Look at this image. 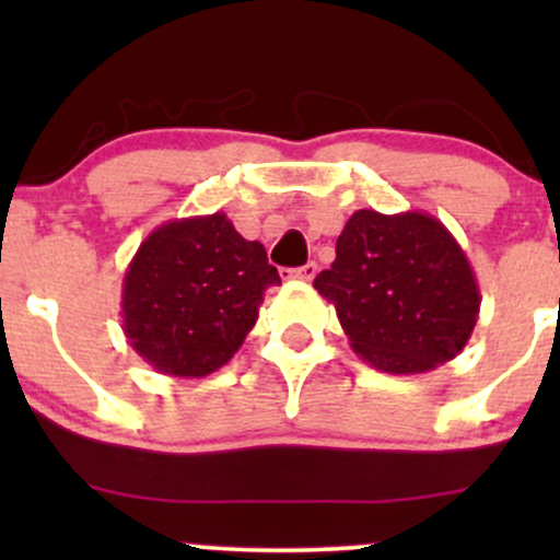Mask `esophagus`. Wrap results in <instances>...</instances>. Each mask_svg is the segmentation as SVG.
<instances>
[{
	"label": "esophagus",
	"mask_w": 560,
	"mask_h": 560,
	"mask_svg": "<svg viewBox=\"0 0 560 560\" xmlns=\"http://www.w3.org/2000/svg\"><path fill=\"white\" fill-rule=\"evenodd\" d=\"M316 273H318V262H316V260H311V262H305V266H302V268H294V271H292V279H300V281H313V279H316Z\"/></svg>",
	"instance_id": "esophagus-1"
}]
</instances>
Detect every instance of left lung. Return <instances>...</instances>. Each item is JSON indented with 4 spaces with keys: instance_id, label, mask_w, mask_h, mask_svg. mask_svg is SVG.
<instances>
[{
    "instance_id": "1",
    "label": "left lung",
    "mask_w": 560,
    "mask_h": 560,
    "mask_svg": "<svg viewBox=\"0 0 560 560\" xmlns=\"http://www.w3.org/2000/svg\"><path fill=\"white\" fill-rule=\"evenodd\" d=\"M337 307L352 352L384 374H427L471 339L481 294L464 247L421 210H358L331 268L313 281Z\"/></svg>"
}]
</instances>
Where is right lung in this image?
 Returning a JSON list of instances; mask_svg holds the SVG:
<instances>
[{"label":"right lung","mask_w":560,"mask_h":560,"mask_svg":"<svg viewBox=\"0 0 560 560\" xmlns=\"http://www.w3.org/2000/svg\"><path fill=\"white\" fill-rule=\"evenodd\" d=\"M276 284L266 247L244 240L226 213L173 218L128 262L124 334L158 374L208 376L234 358Z\"/></svg>","instance_id":"add662e5"}]
</instances>
